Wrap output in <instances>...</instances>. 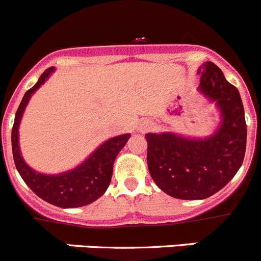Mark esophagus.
<instances>
[{
  "label": "esophagus",
  "mask_w": 261,
  "mask_h": 261,
  "mask_svg": "<svg viewBox=\"0 0 261 261\" xmlns=\"http://www.w3.org/2000/svg\"><path fill=\"white\" fill-rule=\"evenodd\" d=\"M150 127H152V126H150L149 122H143L142 125H140V127H139V130H140V131H147V130H149Z\"/></svg>",
  "instance_id": "obj_1"
}]
</instances>
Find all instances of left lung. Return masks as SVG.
<instances>
[{
  "mask_svg": "<svg viewBox=\"0 0 261 261\" xmlns=\"http://www.w3.org/2000/svg\"><path fill=\"white\" fill-rule=\"evenodd\" d=\"M197 73L199 91L220 109L218 130L204 139L145 135L150 176L161 191L179 199H203L220 191L242 166L246 152L247 128L238 90L214 63L206 62Z\"/></svg>",
  "mask_w": 261,
  "mask_h": 261,
  "instance_id": "1",
  "label": "left lung"
}]
</instances>
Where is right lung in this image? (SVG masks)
I'll list each match as a JSON object with an SVG mask.
<instances>
[{
	"instance_id": "add662e5",
	"label": "right lung",
	"mask_w": 261,
	"mask_h": 261,
	"mask_svg": "<svg viewBox=\"0 0 261 261\" xmlns=\"http://www.w3.org/2000/svg\"><path fill=\"white\" fill-rule=\"evenodd\" d=\"M54 70V67L47 68L41 74L37 84L24 94L23 100L16 111L11 131L14 162L21 179L43 201L62 208L81 207L96 201L106 193L112 179L114 160L130 139V134L114 136L107 140L85 162L70 171L59 175H45L31 169L21 157L19 148V125L32 94L45 84Z\"/></svg>"
}]
</instances>
